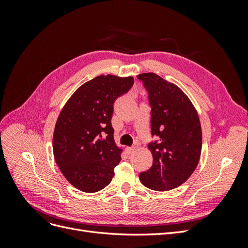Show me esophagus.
<instances>
[{
  "instance_id": "34e87169",
  "label": "esophagus",
  "mask_w": 248,
  "mask_h": 248,
  "mask_svg": "<svg viewBox=\"0 0 248 248\" xmlns=\"http://www.w3.org/2000/svg\"><path fill=\"white\" fill-rule=\"evenodd\" d=\"M136 150H137V147L136 146H132V147L126 148V152H127V154H128V155H131V154H133L134 152H136Z\"/></svg>"
}]
</instances>
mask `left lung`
I'll return each instance as SVG.
<instances>
[{
	"label": "left lung",
	"mask_w": 248,
	"mask_h": 248,
	"mask_svg": "<svg viewBox=\"0 0 248 248\" xmlns=\"http://www.w3.org/2000/svg\"><path fill=\"white\" fill-rule=\"evenodd\" d=\"M149 93L151 131L148 145L153 164L140 175L148 188L167 191L182 185L196 170L202 152V128L196 108L181 89L156 73L139 74Z\"/></svg>",
	"instance_id": "1"
}]
</instances>
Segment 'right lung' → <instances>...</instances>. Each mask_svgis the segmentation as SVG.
Masks as SVG:
<instances>
[{"label":"right lung","mask_w":248,"mask_h":248,"mask_svg":"<svg viewBox=\"0 0 248 248\" xmlns=\"http://www.w3.org/2000/svg\"><path fill=\"white\" fill-rule=\"evenodd\" d=\"M133 82L132 77H96L81 85L60 112L52 150L60 170L76 188L92 193L110 183L123 152L110 122L114 102Z\"/></svg>","instance_id":"obj_1"}]
</instances>
